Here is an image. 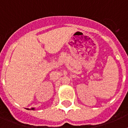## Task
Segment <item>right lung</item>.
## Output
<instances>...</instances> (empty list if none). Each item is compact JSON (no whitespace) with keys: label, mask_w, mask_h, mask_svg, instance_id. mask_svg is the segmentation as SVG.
Here are the masks:
<instances>
[{"label":"right lung","mask_w":128,"mask_h":128,"mask_svg":"<svg viewBox=\"0 0 128 128\" xmlns=\"http://www.w3.org/2000/svg\"><path fill=\"white\" fill-rule=\"evenodd\" d=\"M27 110H34V108H31V109H29V108H27Z\"/></svg>","instance_id":"obj_1"}]
</instances>
